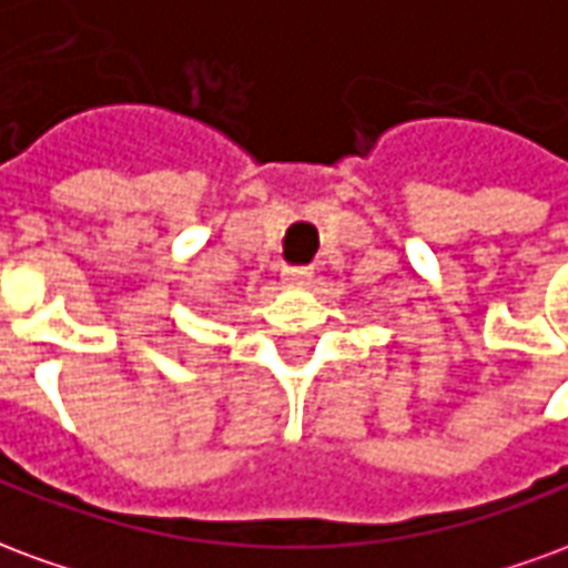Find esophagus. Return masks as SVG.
<instances>
[{
	"mask_svg": "<svg viewBox=\"0 0 568 568\" xmlns=\"http://www.w3.org/2000/svg\"><path fill=\"white\" fill-rule=\"evenodd\" d=\"M281 275H284V281H287V284H305V281L312 278V268L308 266H284V272H281Z\"/></svg>",
	"mask_w": 568,
	"mask_h": 568,
	"instance_id": "esophagus-1",
	"label": "esophagus"
}]
</instances>
